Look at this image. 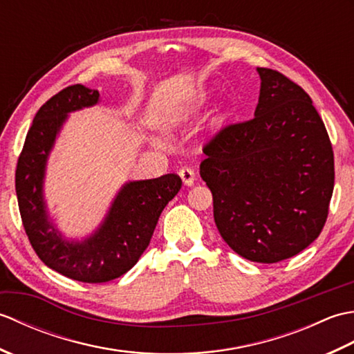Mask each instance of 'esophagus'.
I'll return each instance as SVG.
<instances>
[{
	"label": "esophagus",
	"instance_id": "esophagus-1",
	"mask_svg": "<svg viewBox=\"0 0 354 354\" xmlns=\"http://www.w3.org/2000/svg\"><path fill=\"white\" fill-rule=\"evenodd\" d=\"M179 176H181L184 185L192 187L194 184V179H196V175H194V170L190 167H183L179 170Z\"/></svg>",
	"mask_w": 354,
	"mask_h": 354
}]
</instances>
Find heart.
Listing matches in <instances>:
<instances>
[{
	"label": "heart",
	"mask_w": 354,
	"mask_h": 354,
	"mask_svg": "<svg viewBox=\"0 0 354 354\" xmlns=\"http://www.w3.org/2000/svg\"><path fill=\"white\" fill-rule=\"evenodd\" d=\"M212 100V93L209 91H199L196 94L190 95L189 99L184 100L183 103H179L178 106L173 109L171 115H170V122L171 123H183V122H189L192 118H196L202 109H204L207 104ZM230 111L228 108L222 106L214 117V124L216 126H222L225 123V120L228 118Z\"/></svg>",
	"instance_id": "heart-1"
}]
</instances>
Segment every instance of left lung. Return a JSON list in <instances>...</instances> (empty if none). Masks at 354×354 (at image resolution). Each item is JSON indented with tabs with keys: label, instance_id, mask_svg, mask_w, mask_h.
<instances>
[{
	"label": "left lung",
	"instance_id": "left-lung-1",
	"mask_svg": "<svg viewBox=\"0 0 354 354\" xmlns=\"http://www.w3.org/2000/svg\"><path fill=\"white\" fill-rule=\"evenodd\" d=\"M254 118L204 147L201 178L213 193L222 239L243 259L277 263L306 250L324 227L335 184L326 126L301 86L257 68Z\"/></svg>",
	"mask_w": 354,
	"mask_h": 354
}]
</instances>
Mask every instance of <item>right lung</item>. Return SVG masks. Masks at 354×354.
<instances>
[{
    "label": "right lung",
    "mask_w": 354,
    "mask_h": 354,
    "mask_svg": "<svg viewBox=\"0 0 354 354\" xmlns=\"http://www.w3.org/2000/svg\"><path fill=\"white\" fill-rule=\"evenodd\" d=\"M97 89L73 85L53 95L36 112L19 155L15 187L22 225L45 265L71 280L106 283L133 268L146 251L158 219L183 181L175 173L126 183L93 234L68 240L50 219L44 198L47 161L68 114L99 103Z\"/></svg>",
    "instance_id": "obj_1"
}]
</instances>
